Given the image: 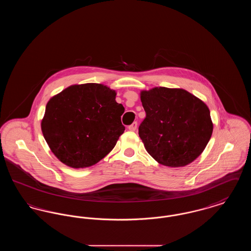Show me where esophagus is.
<instances>
[{
  "label": "esophagus",
  "instance_id": "1",
  "mask_svg": "<svg viewBox=\"0 0 251 251\" xmlns=\"http://www.w3.org/2000/svg\"><path fill=\"white\" fill-rule=\"evenodd\" d=\"M136 128H137V123H136V122H133L132 124H131V125L128 127V129H129L130 131H135Z\"/></svg>",
  "mask_w": 251,
  "mask_h": 251
}]
</instances>
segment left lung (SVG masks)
<instances>
[{
	"label": "left lung",
	"instance_id": "1",
	"mask_svg": "<svg viewBox=\"0 0 251 251\" xmlns=\"http://www.w3.org/2000/svg\"><path fill=\"white\" fill-rule=\"evenodd\" d=\"M146 118L138 133L159 164L184 167L202 153L213 133L210 110L181 88L154 87L140 93Z\"/></svg>",
	"mask_w": 251,
	"mask_h": 251
}]
</instances>
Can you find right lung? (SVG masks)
<instances>
[{
    "label": "right lung",
    "mask_w": 251,
    "mask_h": 251,
    "mask_svg": "<svg viewBox=\"0 0 251 251\" xmlns=\"http://www.w3.org/2000/svg\"><path fill=\"white\" fill-rule=\"evenodd\" d=\"M116 91L100 84H74L47 103L41 130L52 153L73 168L93 166L114 149L125 127Z\"/></svg>",
    "instance_id": "right-lung-1"
}]
</instances>
